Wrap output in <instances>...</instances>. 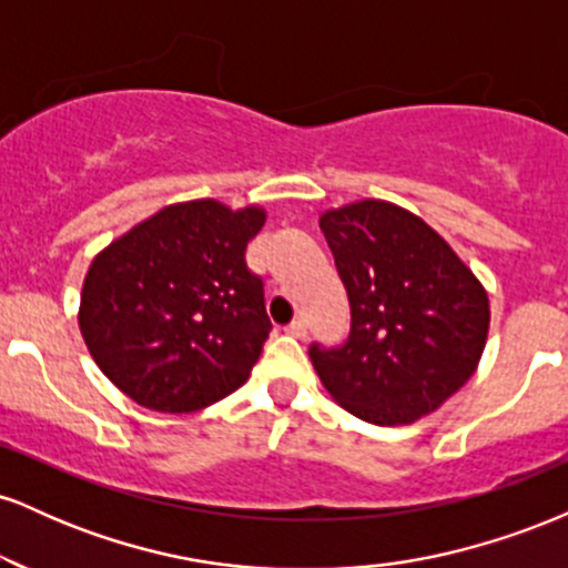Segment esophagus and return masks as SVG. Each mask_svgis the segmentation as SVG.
<instances>
[{
    "label": "esophagus",
    "instance_id": "34e87169",
    "mask_svg": "<svg viewBox=\"0 0 568 568\" xmlns=\"http://www.w3.org/2000/svg\"><path fill=\"white\" fill-rule=\"evenodd\" d=\"M285 334L296 336V338H304L306 336V323L304 321H293L288 328H285Z\"/></svg>",
    "mask_w": 568,
    "mask_h": 568
}]
</instances>
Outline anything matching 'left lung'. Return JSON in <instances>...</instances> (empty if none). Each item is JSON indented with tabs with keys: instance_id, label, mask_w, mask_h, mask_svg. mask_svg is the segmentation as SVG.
I'll list each match as a JSON object with an SVG mask.
<instances>
[{
	"instance_id": "8db88e82",
	"label": "left lung",
	"mask_w": 568,
	"mask_h": 568,
	"mask_svg": "<svg viewBox=\"0 0 568 568\" xmlns=\"http://www.w3.org/2000/svg\"><path fill=\"white\" fill-rule=\"evenodd\" d=\"M321 230L349 298V334L310 357L357 419L410 425L473 376L486 347L488 296L446 240L393 202L323 213Z\"/></svg>"
}]
</instances>
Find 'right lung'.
Returning <instances> with one entry per match:
<instances>
[{
	"label": "right lung",
	"instance_id": "add662e5",
	"mask_svg": "<svg viewBox=\"0 0 568 568\" xmlns=\"http://www.w3.org/2000/svg\"><path fill=\"white\" fill-rule=\"evenodd\" d=\"M264 211L216 200L162 207L90 264L80 328L98 368L139 406L189 414L243 387L272 323L245 264Z\"/></svg>",
	"mask_w": 568,
	"mask_h": 568
}]
</instances>
